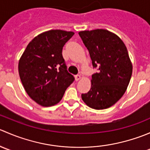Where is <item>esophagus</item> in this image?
<instances>
[{"label":"esophagus","instance_id":"obj_1","mask_svg":"<svg viewBox=\"0 0 150 150\" xmlns=\"http://www.w3.org/2000/svg\"><path fill=\"white\" fill-rule=\"evenodd\" d=\"M81 76L80 75H77L75 76V79L76 81H78L79 80H81Z\"/></svg>","mask_w":150,"mask_h":150}]
</instances>
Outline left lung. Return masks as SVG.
Instances as JSON below:
<instances>
[{"label":"left lung","mask_w":150,"mask_h":150,"mask_svg":"<svg viewBox=\"0 0 150 150\" xmlns=\"http://www.w3.org/2000/svg\"><path fill=\"white\" fill-rule=\"evenodd\" d=\"M90 54L93 67L91 86L81 95L87 106L104 110L114 105L123 96L129 84L133 66L125 43L117 35L104 29L78 33Z\"/></svg>","instance_id":"left-lung-1"}]
</instances>
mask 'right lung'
<instances>
[{"label": "right lung", "mask_w": 150, "mask_h": 150, "mask_svg": "<svg viewBox=\"0 0 150 150\" xmlns=\"http://www.w3.org/2000/svg\"><path fill=\"white\" fill-rule=\"evenodd\" d=\"M73 32L51 30L35 37L19 61V74L28 96L43 107L57 104L74 81L67 70L63 46Z\"/></svg>", "instance_id": "right-lung-1"}]
</instances>
